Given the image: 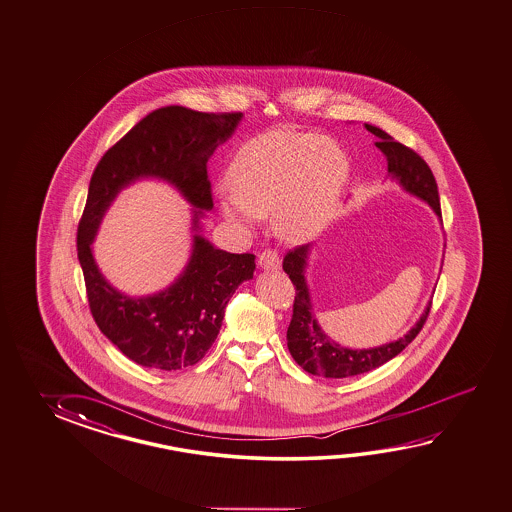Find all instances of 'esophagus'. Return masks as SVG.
Listing matches in <instances>:
<instances>
[{
    "mask_svg": "<svg viewBox=\"0 0 512 512\" xmlns=\"http://www.w3.org/2000/svg\"><path fill=\"white\" fill-rule=\"evenodd\" d=\"M258 265L263 271H278L280 269L281 260L278 252L267 249L258 256Z\"/></svg>",
    "mask_w": 512,
    "mask_h": 512,
    "instance_id": "esophagus-1",
    "label": "esophagus"
}]
</instances>
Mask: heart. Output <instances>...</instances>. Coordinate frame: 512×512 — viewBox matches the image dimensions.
Instances as JSON below:
<instances>
[{
	"instance_id": "1",
	"label": "heart",
	"mask_w": 512,
	"mask_h": 512,
	"mask_svg": "<svg viewBox=\"0 0 512 512\" xmlns=\"http://www.w3.org/2000/svg\"><path fill=\"white\" fill-rule=\"evenodd\" d=\"M349 176L338 141L289 129L263 132L234 154L218 209L241 227L272 214L281 240L307 243L331 225Z\"/></svg>"
}]
</instances>
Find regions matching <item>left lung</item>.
Masks as SVG:
<instances>
[{
	"mask_svg": "<svg viewBox=\"0 0 512 512\" xmlns=\"http://www.w3.org/2000/svg\"><path fill=\"white\" fill-rule=\"evenodd\" d=\"M365 129L378 138L376 147L387 158V171L392 180L398 181L403 191L429 203L441 221L438 185L429 165L409 147L401 145L387 132L381 131L380 127L365 123ZM309 254L311 245H301L294 251L287 252V256L283 258V271L289 274L296 289L291 325L287 329V347L303 371L323 378L358 376L392 360L418 336L431 311V301L425 307V311L421 312L420 320L414 323L411 331L403 334L398 340L383 343L380 347L372 349H349L332 341L323 332L316 320V314L312 311L311 292L305 280Z\"/></svg>",
	"mask_w": 512,
	"mask_h": 512,
	"instance_id": "left-lung-1",
	"label": "left lung"
}]
</instances>
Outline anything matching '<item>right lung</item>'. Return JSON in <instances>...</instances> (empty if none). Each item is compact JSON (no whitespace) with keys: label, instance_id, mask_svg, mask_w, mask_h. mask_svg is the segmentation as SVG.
Here are the masks:
<instances>
[{"label":"right lung","instance_id":"right-lung-1","mask_svg":"<svg viewBox=\"0 0 512 512\" xmlns=\"http://www.w3.org/2000/svg\"><path fill=\"white\" fill-rule=\"evenodd\" d=\"M241 118V112L161 107L112 145L94 169L78 227L89 307L100 331L141 367L178 371L198 363L220 332L232 294L254 274V254L221 251L200 234V220L212 209L207 161L231 138ZM143 177L171 182L192 203L195 236L181 276L163 292L132 299L104 280L91 241L115 196Z\"/></svg>","mask_w":512,"mask_h":512}]
</instances>
